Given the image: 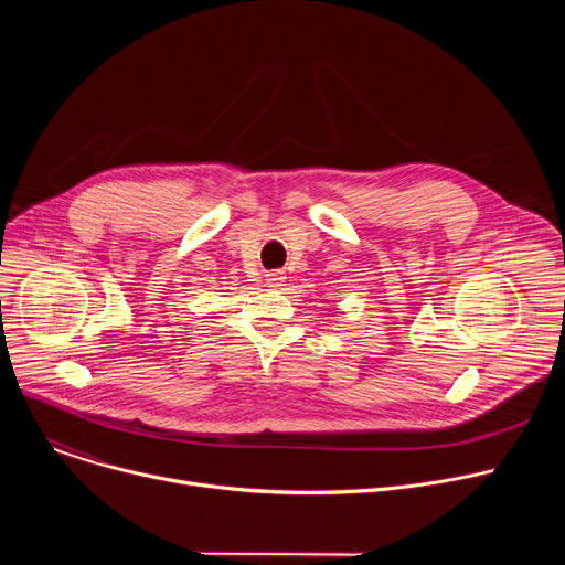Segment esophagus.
<instances>
[{
    "mask_svg": "<svg viewBox=\"0 0 565 565\" xmlns=\"http://www.w3.org/2000/svg\"><path fill=\"white\" fill-rule=\"evenodd\" d=\"M284 279H286L284 270H270V273L266 275V281H268V286H281V284H284Z\"/></svg>",
    "mask_w": 565,
    "mask_h": 565,
    "instance_id": "34e87169",
    "label": "esophagus"
}]
</instances>
